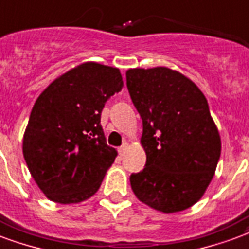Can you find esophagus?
I'll return each instance as SVG.
<instances>
[{
    "instance_id": "1",
    "label": "esophagus",
    "mask_w": 249,
    "mask_h": 249,
    "mask_svg": "<svg viewBox=\"0 0 249 249\" xmlns=\"http://www.w3.org/2000/svg\"><path fill=\"white\" fill-rule=\"evenodd\" d=\"M127 147H128V144H127V143H123V144L121 145L119 148H118V152H119V155H121V156H123V155L126 153Z\"/></svg>"
}]
</instances>
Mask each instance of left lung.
<instances>
[{
    "label": "left lung",
    "instance_id": "left-lung-1",
    "mask_svg": "<svg viewBox=\"0 0 249 249\" xmlns=\"http://www.w3.org/2000/svg\"><path fill=\"white\" fill-rule=\"evenodd\" d=\"M127 89L143 121V171L130 176L132 192L165 214L197 203L213 180L220 158V136L206 97L177 71L134 68Z\"/></svg>",
    "mask_w": 249,
    "mask_h": 249
}]
</instances>
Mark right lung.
I'll return each instance as SVG.
<instances>
[{
  "instance_id": "right-lung-1",
  "label": "right lung",
  "mask_w": 249,
  "mask_h": 249,
  "mask_svg": "<svg viewBox=\"0 0 249 249\" xmlns=\"http://www.w3.org/2000/svg\"><path fill=\"white\" fill-rule=\"evenodd\" d=\"M122 88L119 69L89 61L56 78L35 101L23 156L48 199L78 203L100 189L118 155L106 143L101 113Z\"/></svg>"
}]
</instances>
